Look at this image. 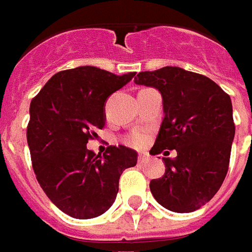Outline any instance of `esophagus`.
Wrapping results in <instances>:
<instances>
[{
    "label": "esophagus",
    "mask_w": 252,
    "mask_h": 252,
    "mask_svg": "<svg viewBox=\"0 0 252 252\" xmlns=\"http://www.w3.org/2000/svg\"><path fill=\"white\" fill-rule=\"evenodd\" d=\"M149 158V156L146 155V153H140V156H138V163L144 164L146 163V160Z\"/></svg>",
    "instance_id": "1"
}]
</instances>
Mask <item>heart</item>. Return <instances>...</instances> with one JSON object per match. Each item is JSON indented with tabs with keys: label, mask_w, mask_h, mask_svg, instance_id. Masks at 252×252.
<instances>
[{
	"label": "heart",
	"mask_w": 252,
	"mask_h": 252,
	"mask_svg": "<svg viewBox=\"0 0 252 252\" xmlns=\"http://www.w3.org/2000/svg\"><path fill=\"white\" fill-rule=\"evenodd\" d=\"M129 141H130V144H133V145L141 146L145 144L146 135L144 134V133H140V131H138V133H134V134L131 135Z\"/></svg>",
	"instance_id": "obj_1"
}]
</instances>
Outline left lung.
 I'll return each instance as SVG.
<instances>
[{"instance_id": "left-lung-1", "label": "left lung", "mask_w": 252, "mask_h": 252, "mask_svg": "<svg viewBox=\"0 0 252 252\" xmlns=\"http://www.w3.org/2000/svg\"><path fill=\"white\" fill-rule=\"evenodd\" d=\"M134 83L156 88L163 97L153 153H178L163 158L165 174L151 180L152 194L171 212H194L215 197L228 172L235 137L231 97L206 76L178 66L140 72Z\"/></svg>"}]
</instances>
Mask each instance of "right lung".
Instances as JSON below:
<instances>
[{
  "mask_svg": "<svg viewBox=\"0 0 252 252\" xmlns=\"http://www.w3.org/2000/svg\"><path fill=\"white\" fill-rule=\"evenodd\" d=\"M134 76L78 66L54 74L32 99L27 127L32 167L50 201L70 217L87 220L107 212L119 176L137 164V152L123 145L108 146L103 156L87 149L106 125L108 96Z\"/></svg>",
  "mask_w": 252,
  "mask_h": 252,
  "instance_id": "obj_1",
  "label": "right lung"
}]
</instances>
